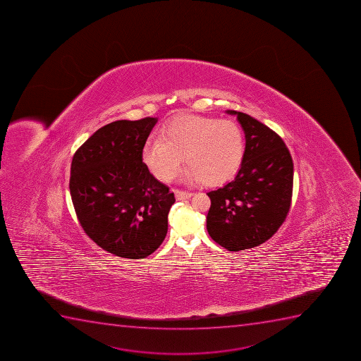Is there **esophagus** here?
<instances>
[{
    "label": "esophagus",
    "mask_w": 361,
    "mask_h": 361,
    "mask_svg": "<svg viewBox=\"0 0 361 361\" xmlns=\"http://www.w3.org/2000/svg\"><path fill=\"white\" fill-rule=\"evenodd\" d=\"M175 197L178 199V200H186V199H190L193 193H190V192H183V190H175Z\"/></svg>",
    "instance_id": "esophagus-1"
}]
</instances>
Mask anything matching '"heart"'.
I'll return each mask as SVG.
<instances>
[{"label":"heart","instance_id":"heart-1","mask_svg":"<svg viewBox=\"0 0 361 361\" xmlns=\"http://www.w3.org/2000/svg\"><path fill=\"white\" fill-rule=\"evenodd\" d=\"M245 155V135L231 120L200 115L176 116L164 126L161 137L147 140L142 159L157 178L169 181L178 173L183 157L185 183L202 181L216 186L235 175Z\"/></svg>","mask_w":361,"mask_h":361}]
</instances>
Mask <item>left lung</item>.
<instances>
[{
	"mask_svg": "<svg viewBox=\"0 0 361 361\" xmlns=\"http://www.w3.org/2000/svg\"><path fill=\"white\" fill-rule=\"evenodd\" d=\"M236 115L246 148L232 181L208 192L207 231L227 250H250L274 235L288 214L293 193V160L283 140L250 115Z\"/></svg>",
	"mask_w": 361,
	"mask_h": 361,
	"instance_id": "8db88e82",
	"label": "left lung"
}]
</instances>
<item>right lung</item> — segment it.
I'll return each mask as SVG.
<instances>
[{"instance_id": "1", "label": "right lung", "mask_w": 361, "mask_h": 361, "mask_svg": "<svg viewBox=\"0 0 361 361\" xmlns=\"http://www.w3.org/2000/svg\"><path fill=\"white\" fill-rule=\"evenodd\" d=\"M157 118L118 120L97 129L73 157L69 190L83 231L116 257L143 259L168 231L174 193L142 162Z\"/></svg>"}]
</instances>
